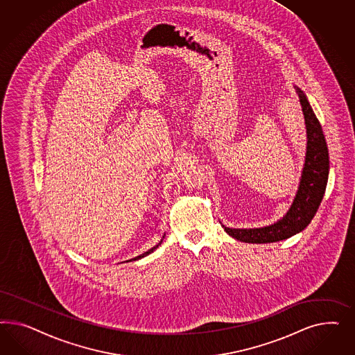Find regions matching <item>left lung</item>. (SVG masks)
I'll use <instances>...</instances> for the list:
<instances>
[{
  "mask_svg": "<svg viewBox=\"0 0 355 355\" xmlns=\"http://www.w3.org/2000/svg\"><path fill=\"white\" fill-rule=\"evenodd\" d=\"M297 91L307 129V152L298 193L288 214L273 225L259 229H230L223 225L229 236L241 242L270 243L294 236L311 223L322 203L329 173L328 147L322 125L316 119L307 97L301 89Z\"/></svg>",
  "mask_w": 355,
  "mask_h": 355,
  "instance_id": "1",
  "label": "left lung"
}]
</instances>
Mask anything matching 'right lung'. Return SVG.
<instances>
[{
  "label": "right lung",
  "instance_id": "right-lung-1",
  "mask_svg": "<svg viewBox=\"0 0 355 355\" xmlns=\"http://www.w3.org/2000/svg\"><path fill=\"white\" fill-rule=\"evenodd\" d=\"M162 242H160V243H159V245H162ZM159 245H156V246H155V248H150V250H148V251H147V252H144V254H141V255H139V257H137V258L131 259V260H137V259L144 258V257H147V255H148V254H150V252H152V251H153V250H155V248H159Z\"/></svg>",
  "mask_w": 355,
  "mask_h": 355
}]
</instances>
